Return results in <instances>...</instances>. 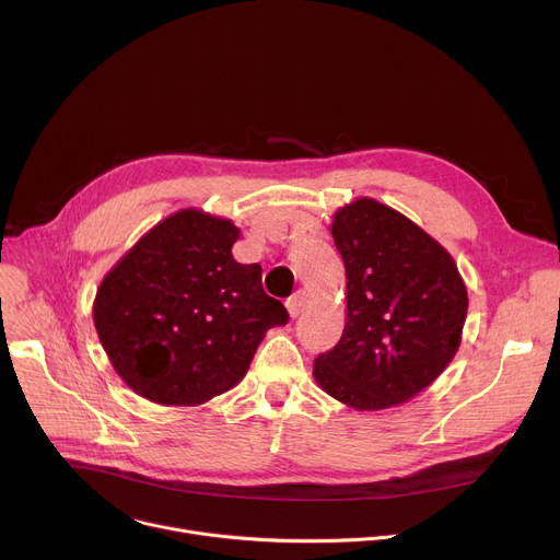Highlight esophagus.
<instances>
[{
	"label": "esophagus",
	"mask_w": 560,
	"mask_h": 560,
	"mask_svg": "<svg viewBox=\"0 0 560 560\" xmlns=\"http://www.w3.org/2000/svg\"><path fill=\"white\" fill-rule=\"evenodd\" d=\"M285 305H288V312H290L292 316H299V314L310 305V292H307V290L294 292V294L285 301Z\"/></svg>",
	"instance_id": "34e87169"
}]
</instances>
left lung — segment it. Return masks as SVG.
<instances>
[{
	"instance_id": "left-lung-1",
	"label": "left lung",
	"mask_w": 560,
	"mask_h": 560,
	"mask_svg": "<svg viewBox=\"0 0 560 560\" xmlns=\"http://www.w3.org/2000/svg\"><path fill=\"white\" fill-rule=\"evenodd\" d=\"M330 230L346 266L348 322L339 343L314 359V381L359 412L408 404L460 346L463 277L436 238L376 199L339 208Z\"/></svg>"
}]
</instances>
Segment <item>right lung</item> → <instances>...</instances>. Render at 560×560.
<instances>
[{
	"mask_svg": "<svg viewBox=\"0 0 560 560\" xmlns=\"http://www.w3.org/2000/svg\"><path fill=\"white\" fill-rule=\"evenodd\" d=\"M238 228L186 208L150 228L97 288L93 318L124 383L159 406H201L232 389L288 310L261 266L234 261Z\"/></svg>",
	"mask_w": 560,
	"mask_h": 560,
	"instance_id": "right-lung-1",
	"label": "right lung"
}]
</instances>
